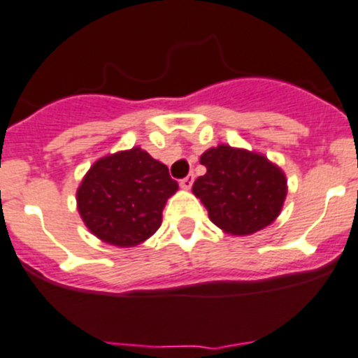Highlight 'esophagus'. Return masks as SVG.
<instances>
[{
  "instance_id": "obj_1",
  "label": "esophagus",
  "mask_w": 358,
  "mask_h": 358,
  "mask_svg": "<svg viewBox=\"0 0 358 358\" xmlns=\"http://www.w3.org/2000/svg\"><path fill=\"white\" fill-rule=\"evenodd\" d=\"M192 183H194V175H192V173H189L185 178L180 180V185H182V189H190V187H192Z\"/></svg>"
}]
</instances>
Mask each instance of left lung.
<instances>
[{
	"label": "left lung",
	"instance_id": "obj_1",
	"mask_svg": "<svg viewBox=\"0 0 358 358\" xmlns=\"http://www.w3.org/2000/svg\"><path fill=\"white\" fill-rule=\"evenodd\" d=\"M201 164L206 173L192 192L213 224L231 235H250L275 220L286 198V178L265 157L220 145L206 150Z\"/></svg>",
	"mask_w": 358,
	"mask_h": 358
}]
</instances>
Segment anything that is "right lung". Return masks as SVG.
<instances>
[{"label": "right lung", "mask_w": 358, "mask_h": 358, "mask_svg": "<svg viewBox=\"0 0 358 358\" xmlns=\"http://www.w3.org/2000/svg\"><path fill=\"white\" fill-rule=\"evenodd\" d=\"M178 189L168 168L141 148L96 160L78 190V208L103 242L132 247L162 222V208Z\"/></svg>", "instance_id": "right-lung-1"}]
</instances>
